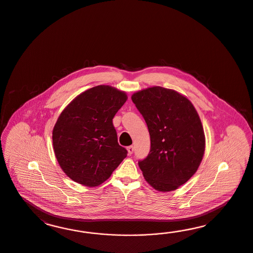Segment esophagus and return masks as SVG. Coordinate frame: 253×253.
Returning <instances> with one entry per match:
<instances>
[{"label": "esophagus", "instance_id": "esophagus-1", "mask_svg": "<svg viewBox=\"0 0 253 253\" xmlns=\"http://www.w3.org/2000/svg\"><path fill=\"white\" fill-rule=\"evenodd\" d=\"M127 150H128V153H129V155H131V154L133 153V146H128V147H127Z\"/></svg>", "mask_w": 253, "mask_h": 253}]
</instances>
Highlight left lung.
Listing matches in <instances>:
<instances>
[{"instance_id":"obj_1","label":"left lung","mask_w":253,"mask_h":253,"mask_svg":"<svg viewBox=\"0 0 253 253\" xmlns=\"http://www.w3.org/2000/svg\"><path fill=\"white\" fill-rule=\"evenodd\" d=\"M146 121L150 151L139 167L156 190L173 191L198 170L205 151V134L199 114L190 100L161 86L149 87L131 95Z\"/></svg>"}]
</instances>
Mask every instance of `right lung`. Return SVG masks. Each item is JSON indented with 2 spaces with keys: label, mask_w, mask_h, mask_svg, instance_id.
Instances as JSON below:
<instances>
[{
  "label": "right lung",
  "mask_w": 253,
  "mask_h": 253,
  "mask_svg": "<svg viewBox=\"0 0 253 253\" xmlns=\"http://www.w3.org/2000/svg\"><path fill=\"white\" fill-rule=\"evenodd\" d=\"M126 92L98 85L72 100L53 130L54 155L68 176L85 186H98L127 157L112 120L127 100Z\"/></svg>",
  "instance_id": "obj_1"
}]
</instances>
